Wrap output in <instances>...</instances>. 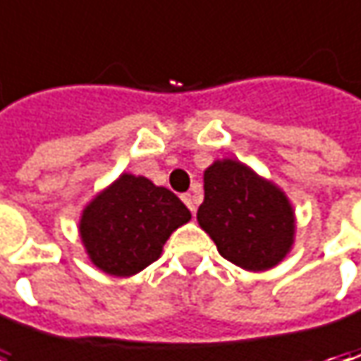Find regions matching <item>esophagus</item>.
Listing matches in <instances>:
<instances>
[{"mask_svg": "<svg viewBox=\"0 0 361 361\" xmlns=\"http://www.w3.org/2000/svg\"><path fill=\"white\" fill-rule=\"evenodd\" d=\"M183 201H185V204H187L188 211H190V213H195V211H197V202H195V197H192L190 192H187V195H183Z\"/></svg>", "mask_w": 361, "mask_h": 361, "instance_id": "34e87169", "label": "esophagus"}]
</instances>
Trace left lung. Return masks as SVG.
I'll return each instance as SVG.
<instances>
[{
    "instance_id": "obj_1",
    "label": "left lung",
    "mask_w": 361,
    "mask_h": 361,
    "mask_svg": "<svg viewBox=\"0 0 361 361\" xmlns=\"http://www.w3.org/2000/svg\"><path fill=\"white\" fill-rule=\"evenodd\" d=\"M197 219L219 253L243 269H271L293 245L295 219L287 197L237 160H216L204 171Z\"/></svg>"
}]
</instances>
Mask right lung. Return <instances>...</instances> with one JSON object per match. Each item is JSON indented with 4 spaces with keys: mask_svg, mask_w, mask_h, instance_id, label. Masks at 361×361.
<instances>
[{
    "mask_svg": "<svg viewBox=\"0 0 361 361\" xmlns=\"http://www.w3.org/2000/svg\"><path fill=\"white\" fill-rule=\"evenodd\" d=\"M188 219L190 211L169 188L122 174L84 209L80 237L98 269L128 277L157 261L171 233Z\"/></svg>",
    "mask_w": 361,
    "mask_h": 361,
    "instance_id": "add662e5",
    "label": "right lung"
}]
</instances>
